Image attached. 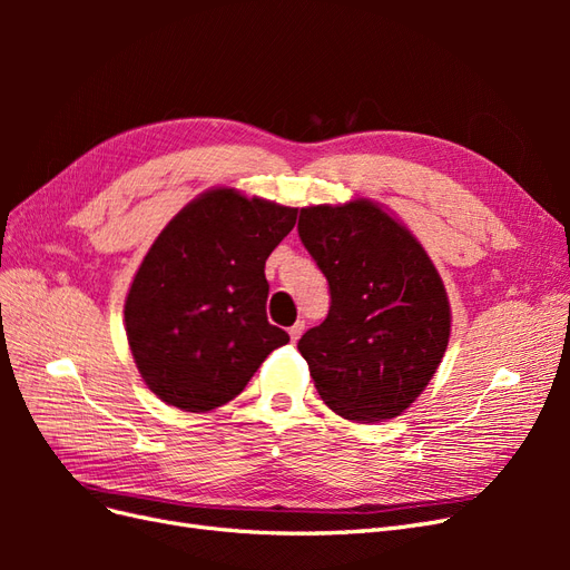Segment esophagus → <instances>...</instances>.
<instances>
[{
    "instance_id": "esophagus-1",
    "label": "esophagus",
    "mask_w": 570,
    "mask_h": 570,
    "mask_svg": "<svg viewBox=\"0 0 570 570\" xmlns=\"http://www.w3.org/2000/svg\"><path fill=\"white\" fill-rule=\"evenodd\" d=\"M302 333H304V321H297L295 325L289 327V340H292V342H297V340L302 337Z\"/></svg>"
}]
</instances>
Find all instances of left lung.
Segmentation results:
<instances>
[{
	"instance_id": "obj_1",
	"label": "left lung",
	"mask_w": 570,
	"mask_h": 570,
	"mask_svg": "<svg viewBox=\"0 0 570 570\" xmlns=\"http://www.w3.org/2000/svg\"><path fill=\"white\" fill-rule=\"evenodd\" d=\"M299 237L331 285L327 318L297 342L321 400L354 423L396 419L450 344L452 308L433 258L366 197L304 206Z\"/></svg>"
}]
</instances>
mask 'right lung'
Listing matches in <instances>:
<instances>
[{"mask_svg":"<svg viewBox=\"0 0 570 570\" xmlns=\"http://www.w3.org/2000/svg\"><path fill=\"white\" fill-rule=\"evenodd\" d=\"M295 223V206L212 187L154 239L124 316L135 366L161 402L193 413L228 404L289 342L266 318L264 268Z\"/></svg>","mask_w":570,"mask_h":570,"instance_id":"obj_1","label":"right lung"}]
</instances>
